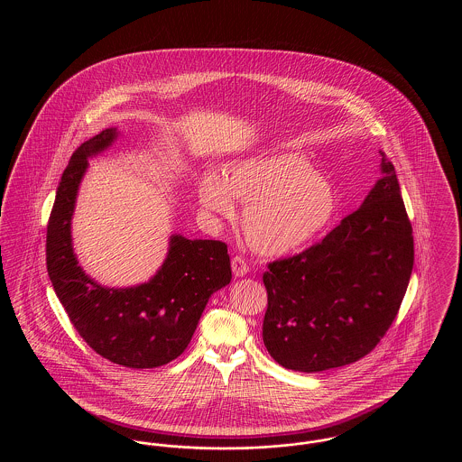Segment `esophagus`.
<instances>
[{
	"mask_svg": "<svg viewBox=\"0 0 462 462\" xmlns=\"http://www.w3.org/2000/svg\"><path fill=\"white\" fill-rule=\"evenodd\" d=\"M232 272L236 277H244L249 272V266L244 262V258L236 256V258H232Z\"/></svg>",
	"mask_w": 462,
	"mask_h": 462,
	"instance_id": "esophagus-1",
	"label": "esophagus"
}]
</instances>
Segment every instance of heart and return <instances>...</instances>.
<instances>
[{
    "mask_svg": "<svg viewBox=\"0 0 462 462\" xmlns=\"http://www.w3.org/2000/svg\"><path fill=\"white\" fill-rule=\"evenodd\" d=\"M199 204L208 220H234L244 204L242 230L262 256L282 258L320 239L337 213L328 176L292 152L249 155L225 176L208 170L199 180Z\"/></svg>",
    "mask_w": 462,
    "mask_h": 462,
    "instance_id": "obj_1",
    "label": "heart"
}]
</instances>
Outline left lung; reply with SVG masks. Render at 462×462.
Segmentation results:
<instances>
[{
	"instance_id": "obj_1",
	"label": "left lung",
	"mask_w": 462,
	"mask_h": 462,
	"mask_svg": "<svg viewBox=\"0 0 462 462\" xmlns=\"http://www.w3.org/2000/svg\"><path fill=\"white\" fill-rule=\"evenodd\" d=\"M414 264V237L393 164L324 241L264 272L263 343L298 373L356 362L386 334Z\"/></svg>"
}]
</instances>
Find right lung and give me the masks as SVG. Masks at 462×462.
<instances>
[{"mask_svg": "<svg viewBox=\"0 0 462 462\" xmlns=\"http://www.w3.org/2000/svg\"><path fill=\"white\" fill-rule=\"evenodd\" d=\"M119 136L107 128L72 154L57 189L46 232V268L72 326L89 346L117 365L152 369L189 346L213 292L232 279L226 244L171 234L168 253L142 284L102 286L83 270L72 245V217L89 159Z\"/></svg>", "mask_w": 462, "mask_h": 462, "instance_id": "right-lung-1", "label": "right lung"}]
</instances>
